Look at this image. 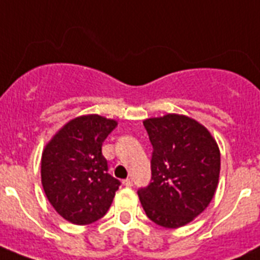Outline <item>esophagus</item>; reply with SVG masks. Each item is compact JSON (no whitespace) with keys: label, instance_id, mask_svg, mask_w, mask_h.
Listing matches in <instances>:
<instances>
[{"label":"esophagus","instance_id":"1","mask_svg":"<svg viewBox=\"0 0 260 260\" xmlns=\"http://www.w3.org/2000/svg\"><path fill=\"white\" fill-rule=\"evenodd\" d=\"M122 185L125 186V187H132V186H134V181H132L131 178H126V179L122 181Z\"/></svg>","mask_w":260,"mask_h":260}]
</instances>
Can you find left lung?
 Segmentation results:
<instances>
[{"instance_id":"left-lung-1","label":"left lung","mask_w":260,"mask_h":260,"mask_svg":"<svg viewBox=\"0 0 260 260\" xmlns=\"http://www.w3.org/2000/svg\"><path fill=\"white\" fill-rule=\"evenodd\" d=\"M151 183L138 191L147 217L165 228L189 224L209 206L218 185L220 150L209 131L185 114L146 118Z\"/></svg>"}]
</instances>
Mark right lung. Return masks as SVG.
I'll use <instances>...</instances> for the list:
<instances>
[{
    "mask_svg": "<svg viewBox=\"0 0 260 260\" xmlns=\"http://www.w3.org/2000/svg\"><path fill=\"white\" fill-rule=\"evenodd\" d=\"M117 126L113 118L85 114L67 121L42 154V185L56 213L75 225L104 217L120 181L108 174L102 143Z\"/></svg>",
    "mask_w": 260,
    "mask_h": 260,
    "instance_id": "right-lung-1",
    "label": "right lung"
}]
</instances>
